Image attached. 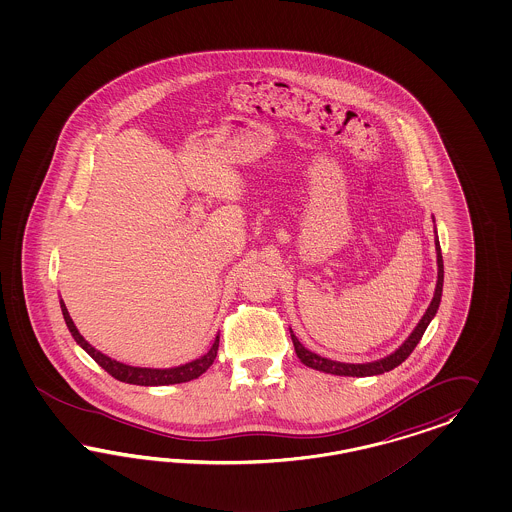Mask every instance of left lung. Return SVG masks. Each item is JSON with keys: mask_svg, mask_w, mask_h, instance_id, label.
Wrapping results in <instances>:
<instances>
[{"mask_svg": "<svg viewBox=\"0 0 512 512\" xmlns=\"http://www.w3.org/2000/svg\"><path fill=\"white\" fill-rule=\"evenodd\" d=\"M435 249H437V285H435L434 298L432 304L428 306V310L424 313V317L420 319L419 325L413 330V334L405 340L402 347L392 353L390 357L377 360V362H368V364H345V362H336V360H328L325 357H319L315 353L308 351L300 341L296 340L293 330H291V338L295 345L296 357L302 360V364L310 366L313 370L319 372L334 373V375H349V377H368V375H379V373L390 372L396 366H400L405 358L413 353V349L417 347L420 338L424 336L426 328L430 325V321L434 319L439 302H441V293H443V255H441V246L439 240H435Z\"/></svg>", "mask_w": 512, "mask_h": 512, "instance_id": "left-lung-1", "label": "left lung"}]
</instances>
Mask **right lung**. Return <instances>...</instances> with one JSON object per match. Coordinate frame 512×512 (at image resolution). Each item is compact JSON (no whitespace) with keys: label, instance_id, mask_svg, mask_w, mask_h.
I'll list each match as a JSON object with an SVG mask.
<instances>
[{"label":"right lung","instance_id":"add662e5","mask_svg":"<svg viewBox=\"0 0 512 512\" xmlns=\"http://www.w3.org/2000/svg\"><path fill=\"white\" fill-rule=\"evenodd\" d=\"M60 306H62L65 325L69 328V332L73 334V338H75L78 345H80L105 372L110 373L114 379H118V381H122V383L140 385V387H159V385L186 383V381L201 377L202 373L206 372V370L212 366V362L216 360L219 336H216L214 345L210 347V351H208L206 355H202L201 358H197V360H193V362H187L184 366H176V368H169V370H154V368H135V366H127V364H122V362H118V360H112V358L107 357V355L99 353L97 349H93L92 345L80 336L77 326L73 323L69 311H67L65 304H63V300H60Z\"/></svg>","mask_w":512,"mask_h":512}]
</instances>
